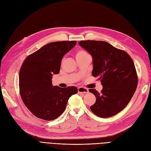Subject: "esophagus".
I'll use <instances>...</instances> for the list:
<instances>
[{"instance_id": "esophagus-1", "label": "esophagus", "mask_w": 151, "mask_h": 151, "mask_svg": "<svg viewBox=\"0 0 151 151\" xmlns=\"http://www.w3.org/2000/svg\"><path fill=\"white\" fill-rule=\"evenodd\" d=\"M78 91L79 93L85 94L88 93V90L86 88H84V87H79V88H78Z\"/></svg>"}]
</instances>
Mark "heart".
I'll return each instance as SVG.
<instances>
[{
    "instance_id": "1",
    "label": "heart",
    "mask_w": 151,
    "mask_h": 151,
    "mask_svg": "<svg viewBox=\"0 0 151 151\" xmlns=\"http://www.w3.org/2000/svg\"><path fill=\"white\" fill-rule=\"evenodd\" d=\"M75 57L76 58V61H78L82 59H85V58H88L90 57V55L85 50L83 49H78L75 52Z\"/></svg>"
}]
</instances>
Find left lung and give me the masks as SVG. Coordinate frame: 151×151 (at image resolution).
Segmentation results:
<instances>
[{"mask_svg": "<svg viewBox=\"0 0 151 151\" xmlns=\"http://www.w3.org/2000/svg\"><path fill=\"white\" fill-rule=\"evenodd\" d=\"M79 45L93 58L92 75L98 77L103 89H95V103L90 110L96 116L108 118L119 113L129 103L136 90L138 77L134 61L127 52L107 42L81 41Z\"/></svg>", "mask_w": 151, "mask_h": 151, "instance_id": "8db88e82", "label": "left lung"}]
</instances>
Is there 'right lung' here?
I'll return each mask as SVG.
<instances>
[{
	"label": "right lung",
	"mask_w": 151,
	"mask_h": 151,
	"mask_svg": "<svg viewBox=\"0 0 151 151\" xmlns=\"http://www.w3.org/2000/svg\"><path fill=\"white\" fill-rule=\"evenodd\" d=\"M76 41L50 42L29 55L19 71V91L24 105L37 117L52 120L66 109L70 97L78 93L75 86H52L53 74L60 73L61 60Z\"/></svg>",
	"instance_id": "1"
}]
</instances>
